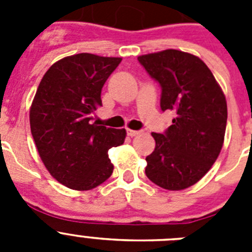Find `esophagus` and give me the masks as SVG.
I'll list each match as a JSON object with an SVG mask.
<instances>
[{
    "label": "esophagus",
    "mask_w": 252,
    "mask_h": 252,
    "mask_svg": "<svg viewBox=\"0 0 252 252\" xmlns=\"http://www.w3.org/2000/svg\"><path fill=\"white\" fill-rule=\"evenodd\" d=\"M140 133H141V131H136V130H131V128H127V136L133 137V136H137V135H140Z\"/></svg>",
    "instance_id": "esophagus-1"
}]
</instances>
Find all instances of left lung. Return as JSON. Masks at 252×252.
<instances>
[{"instance_id":"8db88e82","label":"left lung","mask_w":252,"mask_h":252,"mask_svg":"<svg viewBox=\"0 0 252 252\" xmlns=\"http://www.w3.org/2000/svg\"><path fill=\"white\" fill-rule=\"evenodd\" d=\"M137 59L161 86V110L177 113L165 133H151L155 150L146 157V177L168 190L189 188L212 168L223 146V91L203 60L190 53L166 49Z\"/></svg>"}]
</instances>
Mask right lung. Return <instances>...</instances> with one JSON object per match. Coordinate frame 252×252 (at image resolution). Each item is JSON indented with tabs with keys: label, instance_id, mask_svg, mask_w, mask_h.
Returning a JSON list of instances; mask_svg holds the SVG:
<instances>
[{
	"label": "right lung",
	"instance_id": "right-lung-1",
	"mask_svg": "<svg viewBox=\"0 0 252 252\" xmlns=\"http://www.w3.org/2000/svg\"><path fill=\"white\" fill-rule=\"evenodd\" d=\"M122 58L81 53L58 60L44 74L30 107V127L40 159L54 179L90 190L112 175L111 148L122 145L125 128L92 122L102 106L107 78Z\"/></svg>",
	"mask_w": 252,
	"mask_h": 252
}]
</instances>
